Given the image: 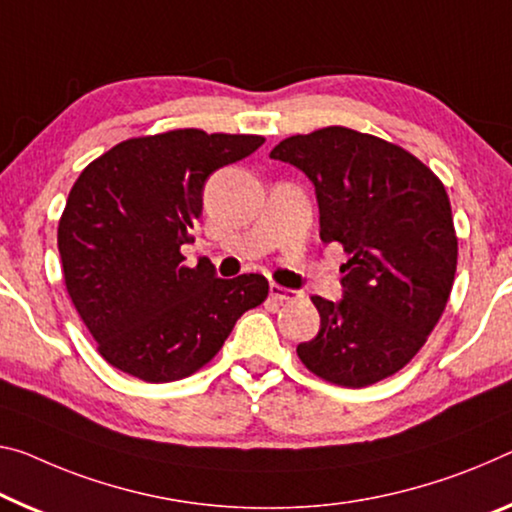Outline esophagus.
I'll return each instance as SVG.
<instances>
[{
  "mask_svg": "<svg viewBox=\"0 0 512 512\" xmlns=\"http://www.w3.org/2000/svg\"><path fill=\"white\" fill-rule=\"evenodd\" d=\"M270 295L277 302H295V300H300V297H302L300 290L283 288V286H277V283H270Z\"/></svg>",
  "mask_w": 512,
  "mask_h": 512,
  "instance_id": "obj_1",
  "label": "esophagus"
}]
</instances>
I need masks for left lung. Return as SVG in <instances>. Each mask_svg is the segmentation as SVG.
<instances>
[{"label": "left lung", "mask_w": 512, "mask_h": 512, "mask_svg": "<svg viewBox=\"0 0 512 512\" xmlns=\"http://www.w3.org/2000/svg\"><path fill=\"white\" fill-rule=\"evenodd\" d=\"M270 157L311 180L320 240L350 256L341 300L311 297L320 332L297 355L338 387L380 382L423 348L451 295L458 238L442 180L405 148L341 125L283 139Z\"/></svg>", "instance_id": "left-lung-1"}]
</instances>
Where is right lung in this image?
Instances as JSON below:
<instances>
[{"instance_id": "obj_1", "label": "right lung", "mask_w": 512, "mask_h": 512, "mask_svg": "<svg viewBox=\"0 0 512 512\" xmlns=\"http://www.w3.org/2000/svg\"><path fill=\"white\" fill-rule=\"evenodd\" d=\"M263 141L171 130L121 141L77 178L59 222L61 265L70 300L114 368L155 384L183 380L267 297L263 274L219 279L210 261L187 267L180 254L212 171Z\"/></svg>"}]
</instances>
